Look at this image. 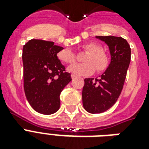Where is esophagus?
<instances>
[{
	"instance_id": "obj_1",
	"label": "esophagus",
	"mask_w": 149,
	"mask_h": 149,
	"mask_svg": "<svg viewBox=\"0 0 149 149\" xmlns=\"http://www.w3.org/2000/svg\"><path fill=\"white\" fill-rule=\"evenodd\" d=\"M71 77H72V79H75L76 77H77V76H76L75 74H72L71 75Z\"/></svg>"
}]
</instances>
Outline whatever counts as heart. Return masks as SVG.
Listing matches in <instances>:
<instances>
[{
    "instance_id": "b5f03b06",
    "label": "heart",
    "mask_w": 149,
    "mask_h": 149,
    "mask_svg": "<svg viewBox=\"0 0 149 149\" xmlns=\"http://www.w3.org/2000/svg\"><path fill=\"white\" fill-rule=\"evenodd\" d=\"M87 54L84 57V63L74 64L68 68L70 72L79 76H90L97 72H104L107 69L110 60L101 45L96 42H88L82 46ZM57 58L63 63L72 64L77 59L76 55L70 49H63L57 53Z\"/></svg>"
}]
</instances>
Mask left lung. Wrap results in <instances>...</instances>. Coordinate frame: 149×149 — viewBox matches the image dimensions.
<instances>
[{
    "label": "left lung",
    "instance_id": "8db88e82",
    "mask_svg": "<svg viewBox=\"0 0 149 149\" xmlns=\"http://www.w3.org/2000/svg\"><path fill=\"white\" fill-rule=\"evenodd\" d=\"M96 38L107 44L111 61L100 78L84 79L83 105L92 113L104 112L115 104L122 91L131 61V48L126 39L112 36Z\"/></svg>",
    "mask_w": 149,
    "mask_h": 149
}]
</instances>
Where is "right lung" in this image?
Segmentation results:
<instances>
[{
	"mask_svg": "<svg viewBox=\"0 0 149 149\" xmlns=\"http://www.w3.org/2000/svg\"><path fill=\"white\" fill-rule=\"evenodd\" d=\"M63 47L53 42L31 39L24 45V90L31 107L38 113L52 114L60 107V93L72 80L71 74L57 58Z\"/></svg>",
	"mask_w": 149,
	"mask_h": 149,
	"instance_id": "obj_1",
	"label": "right lung"
}]
</instances>
